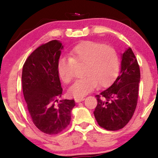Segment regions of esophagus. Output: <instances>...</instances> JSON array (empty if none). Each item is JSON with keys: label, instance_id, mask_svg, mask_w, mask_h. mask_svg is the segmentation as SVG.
Segmentation results:
<instances>
[{"label": "esophagus", "instance_id": "1", "mask_svg": "<svg viewBox=\"0 0 158 158\" xmlns=\"http://www.w3.org/2000/svg\"><path fill=\"white\" fill-rule=\"evenodd\" d=\"M84 97H81V98H75V102L78 103V102H81V101H83L84 100Z\"/></svg>", "mask_w": 158, "mask_h": 158}]
</instances>
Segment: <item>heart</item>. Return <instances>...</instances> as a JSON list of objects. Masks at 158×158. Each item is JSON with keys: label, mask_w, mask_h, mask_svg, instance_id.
I'll return each instance as SVG.
<instances>
[{"label": "heart", "mask_w": 158, "mask_h": 158, "mask_svg": "<svg viewBox=\"0 0 158 158\" xmlns=\"http://www.w3.org/2000/svg\"><path fill=\"white\" fill-rule=\"evenodd\" d=\"M83 64L82 75L70 88V95L81 98L89 94L98 85L106 88L111 85L119 70V58L116 49L101 43L85 41L69 52V58L61 57L57 62L60 78L68 84L75 77V65Z\"/></svg>", "instance_id": "heart-1"}]
</instances>
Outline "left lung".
<instances>
[{
    "instance_id": "1",
    "label": "left lung",
    "mask_w": 158,
    "mask_h": 158,
    "mask_svg": "<svg viewBox=\"0 0 158 158\" xmlns=\"http://www.w3.org/2000/svg\"><path fill=\"white\" fill-rule=\"evenodd\" d=\"M140 70L131 48L122 55L120 75L108 88L96 95L94 111L98 124L109 131L122 129L132 117L137 105Z\"/></svg>"
}]
</instances>
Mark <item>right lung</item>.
<instances>
[{"label":"right lung","mask_w":158,"mask_h":158,"mask_svg":"<svg viewBox=\"0 0 158 158\" xmlns=\"http://www.w3.org/2000/svg\"><path fill=\"white\" fill-rule=\"evenodd\" d=\"M57 40L42 44L23 66L22 89L28 111L34 125L47 135H57L70 124L74 99L60 100L62 88L57 62L62 49Z\"/></svg>","instance_id":"1"}]
</instances>
